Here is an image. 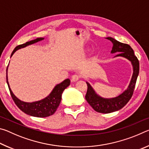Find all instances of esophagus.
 Wrapping results in <instances>:
<instances>
[{
	"label": "esophagus",
	"instance_id": "obj_1",
	"mask_svg": "<svg viewBox=\"0 0 149 149\" xmlns=\"http://www.w3.org/2000/svg\"><path fill=\"white\" fill-rule=\"evenodd\" d=\"M79 75H78L77 74H75V75H73L72 76V78H71V80L72 81H77L79 80Z\"/></svg>",
	"mask_w": 149,
	"mask_h": 149
}]
</instances>
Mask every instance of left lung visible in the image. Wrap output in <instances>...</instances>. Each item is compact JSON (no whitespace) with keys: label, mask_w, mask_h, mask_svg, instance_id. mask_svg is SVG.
I'll return each instance as SVG.
<instances>
[{"label":"left lung","mask_w":149,"mask_h":149,"mask_svg":"<svg viewBox=\"0 0 149 149\" xmlns=\"http://www.w3.org/2000/svg\"><path fill=\"white\" fill-rule=\"evenodd\" d=\"M106 39L110 40L113 44L111 53L118 52L115 57L121 56L130 60L132 64L133 72L127 89H125L122 94L118 95V97L110 98V99H106L100 97L95 92L90 84L86 81L87 91L85 95V99L96 112L104 113V114L116 112L122 109L129 102L133 95L139 72V62L137 58L134 54V51L132 48L129 45L122 43L110 37H107Z\"/></svg>","instance_id":"8db88e82"}]
</instances>
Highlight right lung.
Listing matches in <instances>:
<instances>
[{
    "label": "right lung",
    "mask_w": 149,
    "mask_h": 149,
    "mask_svg": "<svg viewBox=\"0 0 149 149\" xmlns=\"http://www.w3.org/2000/svg\"><path fill=\"white\" fill-rule=\"evenodd\" d=\"M45 38L42 37H40V38H37L36 39L32 40L29 42H27L26 43L23 45H20L17 46L15 48L13 52H12L11 56L14 54V52L18 49H22V48H24L28 45L34 44L35 42H37L39 41H42ZM8 67L6 69V82L8 84V86L9 88L10 92V95L12 96V99L15 102V104L17 105L22 112H24L26 114H28L29 116L34 117H38V118H45L50 116L54 114L57 110L58 107L62 99V94L63 91H64L65 89L69 86L70 84V80L69 79H66L64 81H63L62 83L59 84H57L56 86L54 87L52 89L51 93L45 97V99L38 100V101H35L32 102H27L22 101V100H19L18 98H17L15 95L12 91L10 87L8 80Z\"/></svg>",
    "instance_id": "right-lung-1"
}]
</instances>
